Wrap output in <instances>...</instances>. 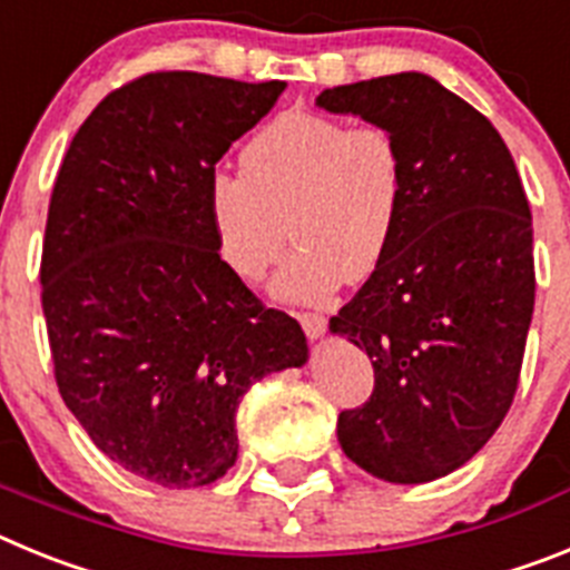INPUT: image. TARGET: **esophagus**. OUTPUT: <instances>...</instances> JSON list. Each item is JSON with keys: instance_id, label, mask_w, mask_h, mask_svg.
Returning <instances> with one entry per match:
<instances>
[{"instance_id": "1", "label": "esophagus", "mask_w": 570, "mask_h": 570, "mask_svg": "<svg viewBox=\"0 0 570 570\" xmlns=\"http://www.w3.org/2000/svg\"><path fill=\"white\" fill-rule=\"evenodd\" d=\"M299 322H302V331L308 334V340H322V336H325V331H328V320H325L322 314H311V311H302Z\"/></svg>"}]
</instances>
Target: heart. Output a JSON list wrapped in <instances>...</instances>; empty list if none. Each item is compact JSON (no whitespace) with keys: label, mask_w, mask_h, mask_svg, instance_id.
I'll use <instances>...</instances> for the list:
<instances>
[{"label":"heart","mask_w":570,"mask_h":570,"mask_svg":"<svg viewBox=\"0 0 570 570\" xmlns=\"http://www.w3.org/2000/svg\"><path fill=\"white\" fill-rule=\"evenodd\" d=\"M405 208V156L382 125L288 110L239 150V174H214L208 216L216 254L242 282H262L296 239L276 296L328 299L385 262Z\"/></svg>","instance_id":"heart-1"}]
</instances>
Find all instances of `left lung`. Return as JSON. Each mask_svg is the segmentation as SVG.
<instances>
[{
  "label": "left lung",
  "instance_id": "1",
  "mask_svg": "<svg viewBox=\"0 0 570 570\" xmlns=\"http://www.w3.org/2000/svg\"><path fill=\"white\" fill-rule=\"evenodd\" d=\"M316 105L382 125L405 156L394 245L331 320L374 365V394L342 411L336 436L376 480H440L517 394L537 288L525 190L497 128L428 73L340 85Z\"/></svg>",
  "mask_w": 570,
  "mask_h": 570
}]
</instances>
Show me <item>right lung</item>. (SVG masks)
<instances>
[{"mask_svg": "<svg viewBox=\"0 0 570 570\" xmlns=\"http://www.w3.org/2000/svg\"><path fill=\"white\" fill-rule=\"evenodd\" d=\"M285 82L165 70L114 90L59 168L42 248L57 385L94 445L163 488L236 462V407L302 367L299 322L265 308L216 254L208 185Z\"/></svg>", "mask_w": 570, "mask_h": 570, "instance_id": "right-lung-1", "label": "right lung"}]
</instances>
